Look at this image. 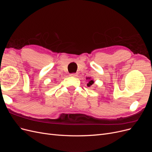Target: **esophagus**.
Listing matches in <instances>:
<instances>
[{
	"instance_id": "obj_1",
	"label": "esophagus",
	"mask_w": 152,
	"mask_h": 152,
	"mask_svg": "<svg viewBox=\"0 0 152 152\" xmlns=\"http://www.w3.org/2000/svg\"><path fill=\"white\" fill-rule=\"evenodd\" d=\"M70 76H71V77H74L77 76V73H71V74H70Z\"/></svg>"
}]
</instances>
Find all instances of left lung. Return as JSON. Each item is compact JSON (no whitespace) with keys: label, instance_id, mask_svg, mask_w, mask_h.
Instances as JSON below:
<instances>
[{"label":"left lung","instance_id":"1","mask_svg":"<svg viewBox=\"0 0 152 152\" xmlns=\"http://www.w3.org/2000/svg\"><path fill=\"white\" fill-rule=\"evenodd\" d=\"M93 83H94V81H93V80H90L89 83L87 84V86H91L92 84H93Z\"/></svg>","mask_w":152,"mask_h":152}]
</instances>
